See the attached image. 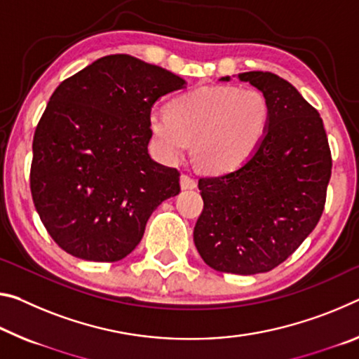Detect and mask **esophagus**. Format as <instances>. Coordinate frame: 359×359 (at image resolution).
<instances>
[{"instance_id": "esophagus-1", "label": "esophagus", "mask_w": 359, "mask_h": 359, "mask_svg": "<svg viewBox=\"0 0 359 359\" xmlns=\"http://www.w3.org/2000/svg\"><path fill=\"white\" fill-rule=\"evenodd\" d=\"M180 187H182V190H193V189H196V180L189 174H182L180 175Z\"/></svg>"}]
</instances>
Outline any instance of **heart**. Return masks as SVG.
I'll return each instance as SVG.
<instances>
[{
    "label": "heart",
    "mask_w": 359,
    "mask_h": 359,
    "mask_svg": "<svg viewBox=\"0 0 359 359\" xmlns=\"http://www.w3.org/2000/svg\"><path fill=\"white\" fill-rule=\"evenodd\" d=\"M270 105L255 88L203 86L177 95L168 111H153L149 129L158 156L177 163L193 142L203 170L225 174L241 168L264 142Z\"/></svg>",
    "instance_id": "heart-1"
}]
</instances>
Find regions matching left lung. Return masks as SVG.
Masks as SVG:
<instances>
[{"label":"left lung","instance_id":"obj_1","mask_svg":"<svg viewBox=\"0 0 359 359\" xmlns=\"http://www.w3.org/2000/svg\"><path fill=\"white\" fill-rule=\"evenodd\" d=\"M238 79L269 100V130L241 168L198 182L204 208L193 240L210 269L255 275L283 264L315 230L332 158L320 113L291 83L270 72Z\"/></svg>","mask_w":359,"mask_h":359}]
</instances>
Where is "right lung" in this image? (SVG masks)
<instances>
[{"label": "right lung", "mask_w": 359, "mask_h": 359, "mask_svg": "<svg viewBox=\"0 0 359 359\" xmlns=\"http://www.w3.org/2000/svg\"><path fill=\"white\" fill-rule=\"evenodd\" d=\"M185 79L128 54L97 59L62 81L33 135L30 190L65 252L118 262L135 249L180 172L149 155L155 102Z\"/></svg>", "instance_id": "1"}]
</instances>
